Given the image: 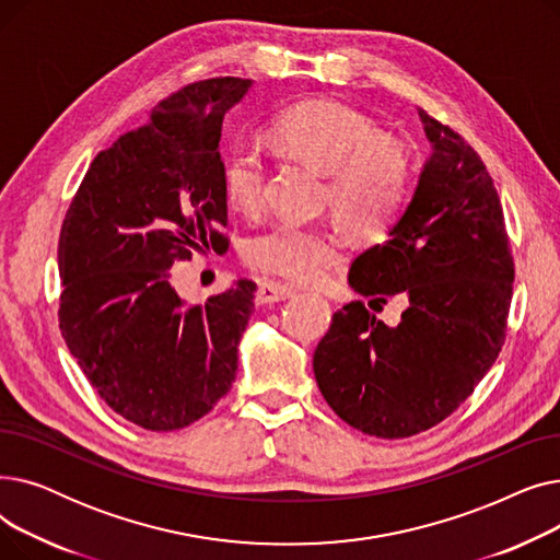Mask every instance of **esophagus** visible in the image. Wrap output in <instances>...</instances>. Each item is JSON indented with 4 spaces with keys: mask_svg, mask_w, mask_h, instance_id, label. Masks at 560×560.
Wrapping results in <instances>:
<instances>
[{
    "mask_svg": "<svg viewBox=\"0 0 560 560\" xmlns=\"http://www.w3.org/2000/svg\"><path fill=\"white\" fill-rule=\"evenodd\" d=\"M295 295V290L288 288V285H281V283H275V281H262L256 290V300L258 304H272V302H283L288 298Z\"/></svg>",
    "mask_w": 560,
    "mask_h": 560,
    "instance_id": "obj_1",
    "label": "esophagus"
}]
</instances>
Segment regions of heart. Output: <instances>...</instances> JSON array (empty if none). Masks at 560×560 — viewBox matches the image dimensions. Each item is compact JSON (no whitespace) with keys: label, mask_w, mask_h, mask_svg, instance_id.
I'll use <instances>...</instances> for the list:
<instances>
[{"label":"heart","mask_w":560,"mask_h":560,"mask_svg":"<svg viewBox=\"0 0 560 560\" xmlns=\"http://www.w3.org/2000/svg\"><path fill=\"white\" fill-rule=\"evenodd\" d=\"M275 136L288 150L329 174V199L340 220L378 231L401 211L413 184V161L399 140L381 136L372 117L334 100L304 102L277 117ZM222 188L231 206L254 213L268 192L260 144L235 138L222 156ZM252 270L288 283L315 285L342 258V243L327 229L283 220L247 241Z\"/></svg>","instance_id":"1"}]
</instances>
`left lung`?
<instances>
[{
	"mask_svg": "<svg viewBox=\"0 0 560 560\" xmlns=\"http://www.w3.org/2000/svg\"><path fill=\"white\" fill-rule=\"evenodd\" d=\"M433 154L390 238L363 252L349 283L383 310L407 302L397 328L357 300L334 313L313 354L315 381L349 424L408 438L450 418L506 340L515 262L502 201L481 156L420 110Z\"/></svg>",
	"mask_w": 560,
	"mask_h": 560,
	"instance_id": "1",
	"label": "left lung"
}]
</instances>
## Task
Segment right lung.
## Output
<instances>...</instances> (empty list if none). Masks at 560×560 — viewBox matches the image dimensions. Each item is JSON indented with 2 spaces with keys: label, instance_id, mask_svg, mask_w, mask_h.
Segmentation results:
<instances>
[{
  "label": "right lung",
  "instance_id": "1",
  "mask_svg": "<svg viewBox=\"0 0 560 560\" xmlns=\"http://www.w3.org/2000/svg\"><path fill=\"white\" fill-rule=\"evenodd\" d=\"M249 85L203 79L161 100L93 159L63 220L58 327L97 395L142 429L199 420L238 370L256 283L188 304L174 290V265L229 249L218 144Z\"/></svg>",
  "mask_w": 560,
  "mask_h": 560
}]
</instances>
